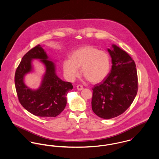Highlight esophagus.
Wrapping results in <instances>:
<instances>
[{"label":"esophagus","instance_id":"34e87169","mask_svg":"<svg viewBox=\"0 0 159 159\" xmlns=\"http://www.w3.org/2000/svg\"><path fill=\"white\" fill-rule=\"evenodd\" d=\"M76 89H77L78 91H81V90L83 89V86H81V85H77V86H76Z\"/></svg>","mask_w":159,"mask_h":159}]
</instances>
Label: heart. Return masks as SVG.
Returning a JSON list of instances; mask_svg holds the SVG:
<instances>
[{
    "label": "heart",
    "instance_id": "b5f03b06",
    "mask_svg": "<svg viewBox=\"0 0 159 159\" xmlns=\"http://www.w3.org/2000/svg\"><path fill=\"white\" fill-rule=\"evenodd\" d=\"M111 67L110 55L92 46H85L74 51L70 59L64 60L63 68L69 80L78 76L79 68L89 81L97 83L102 81L108 75Z\"/></svg>",
    "mask_w": 159,
    "mask_h": 159
}]
</instances>
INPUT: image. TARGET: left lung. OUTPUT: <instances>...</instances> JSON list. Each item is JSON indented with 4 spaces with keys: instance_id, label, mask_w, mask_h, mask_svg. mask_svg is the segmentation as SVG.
Here are the masks:
<instances>
[{
    "instance_id": "obj_1",
    "label": "left lung",
    "mask_w": 159,
    "mask_h": 159,
    "mask_svg": "<svg viewBox=\"0 0 159 159\" xmlns=\"http://www.w3.org/2000/svg\"><path fill=\"white\" fill-rule=\"evenodd\" d=\"M108 49L112 59L111 72L92 88V109L98 117L108 119L124 113L138 92V76L134 61L124 51L113 45Z\"/></svg>"
}]
</instances>
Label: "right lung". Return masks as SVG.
<instances>
[{"label": "right lung", "instance_id": "obj_1", "mask_svg": "<svg viewBox=\"0 0 159 159\" xmlns=\"http://www.w3.org/2000/svg\"><path fill=\"white\" fill-rule=\"evenodd\" d=\"M40 59L46 67L42 84L37 90H32L24 84V75L31 70V60ZM40 45L29 50L16 68L15 84L18 100L29 113L43 117H54L61 113L67 104V95L73 89L71 83L61 80L56 74L54 64Z\"/></svg>", "mask_w": 159, "mask_h": 159}]
</instances>
